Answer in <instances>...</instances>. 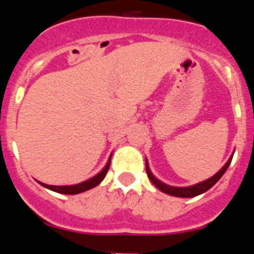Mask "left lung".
<instances>
[{
    "instance_id": "8db88e82",
    "label": "left lung",
    "mask_w": 254,
    "mask_h": 254,
    "mask_svg": "<svg viewBox=\"0 0 254 254\" xmlns=\"http://www.w3.org/2000/svg\"><path fill=\"white\" fill-rule=\"evenodd\" d=\"M233 155L230 156V158H229V160L226 161L225 165H224V167L221 168V169H220L219 172L215 174V176H212L211 178L206 179V181L199 182V183H197V185L188 186V187H174V186H169V185H167V183H164V182L159 181V179L156 178L154 174H152L151 170H150L147 159H145V161H146V173H147V177H149V179L152 182V185L158 188V190H160L161 192H164V193L170 194V196H174V197H183V198H188V197H196V196H198V194L203 193V192H206V190H210L212 186L216 185V182L219 181L221 177H223V174L226 172V169H228L229 165H230V163H232Z\"/></svg>"
}]
</instances>
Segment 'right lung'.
Here are the masks:
<instances>
[{"label": "right lung", "mask_w": 254, "mask_h": 254, "mask_svg": "<svg viewBox=\"0 0 254 254\" xmlns=\"http://www.w3.org/2000/svg\"><path fill=\"white\" fill-rule=\"evenodd\" d=\"M111 158L112 154L108 159L107 164H105V167L100 170L96 176L91 177L90 179H87V181L81 182V183H77V185H71V186H51V185H46V183H42V182L37 181L39 185H42L43 187L48 188V190H53V192H57V193H62V194H77L81 193V192H85V190H89L91 188L96 187V186L99 185L100 182L104 179V177L107 176V172L109 169V165H111Z\"/></svg>", "instance_id": "1"}]
</instances>
